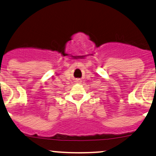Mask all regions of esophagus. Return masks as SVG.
I'll list each match as a JSON object with an SVG mask.
<instances>
[{"label": "esophagus", "mask_w": 156, "mask_h": 156, "mask_svg": "<svg viewBox=\"0 0 156 156\" xmlns=\"http://www.w3.org/2000/svg\"><path fill=\"white\" fill-rule=\"evenodd\" d=\"M76 82H77V83H80V82H81V81H80V80L79 79H78V80H76Z\"/></svg>", "instance_id": "obj_1"}]
</instances>
